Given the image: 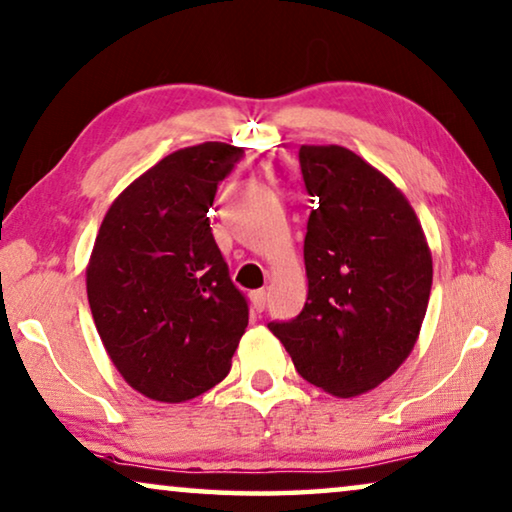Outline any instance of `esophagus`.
Here are the masks:
<instances>
[{
    "label": "esophagus",
    "instance_id": "1",
    "mask_svg": "<svg viewBox=\"0 0 512 512\" xmlns=\"http://www.w3.org/2000/svg\"><path fill=\"white\" fill-rule=\"evenodd\" d=\"M251 307H254L256 311H265V307H268V293L265 291L251 293Z\"/></svg>",
    "mask_w": 512,
    "mask_h": 512
}]
</instances>
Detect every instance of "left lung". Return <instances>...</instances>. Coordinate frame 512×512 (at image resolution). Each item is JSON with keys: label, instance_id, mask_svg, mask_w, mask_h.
<instances>
[{"label": "left lung", "instance_id": "obj_1", "mask_svg": "<svg viewBox=\"0 0 512 512\" xmlns=\"http://www.w3.org/2000/svg\"><path fill=\"white\" fill-rule=\"evenodd\" d=\"M314 203L305 235L309 293L268 328L302 379L337 397L383 383L409 358L432 291L420 221L388 177L339 145H302Z\"/></svg>", "mask_w": 512, "mask_h": 512}]
</instances>
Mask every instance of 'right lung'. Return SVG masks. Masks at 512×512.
Instances as JSON below:
<instances>
[{"label":"right lung","mask_w":512,"mask_h":512,"mask_svg":"<svg viewBox=\"0 0 512 512\" xmlns=\"http://www.w3.org/2000/svg\"><path fill=\"white\" fill-rule=\"evenodd\" d=\"M242 157L226 143L168 154L122 191L96 235L87 268L96 330L124 381L157 402L224 381L249 323L207 219Z\"/></svg>","instance_id":"right-lung-1"}]
</instances>
